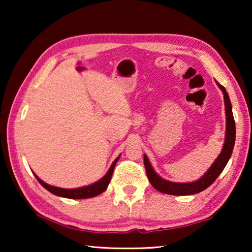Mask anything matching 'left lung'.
Listing matches in <instances>:
<instances>
[{
	"label": "left lung",
	"instance_id": "8db88e82",
	"mask_svg": "<svg viewBox=\"0 0 252 252\" xmlns=\"http://www.w3.org/2000/svg\"><path fill=\"white\" fill-rule=\"evenodd\" d=\"M219 89L223 93V100H224V108H225V136H224V143L221 150L220 155L215 160V162L211 164V167L207 170V172L203 176L195 180L193 182H172L165 179L161 178L155 170H153L152 165L149 161L148 157L143 156L144 167H146L147 176L149 181L155 188L156 190L160 191L162 193L165 194H173V195H189V194H195L201 192V191L206 190L208 187H210L216 179L220 176L222 172L225 165H227L230 157L232 155L234 141H236V123H234L233 114H232V106L231 102H230L228 92L220 83L217 82Z\"/></svg>",
	"mask_w": 252,
	"mask_h": 252
}]
</instances>
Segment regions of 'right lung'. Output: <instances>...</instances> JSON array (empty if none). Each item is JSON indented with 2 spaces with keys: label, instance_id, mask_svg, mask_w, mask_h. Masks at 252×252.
<instances>
[{
  "label": "right lung",
  "instance_id": "add662e5",
  "mask_svg": "<svg viewBox=\"0 0 252 252\" xmlns=\"http://www.w3.org/2000/svg\"><path fill=\"white\" fill-rule=\"evenodd\" d=\"M119 158H120V156H119L117 159L113 161V163L111 164L109 171L106 172L104 176L100 179L99 181L92 183V185L85 186V187L75 188V189H64V188L50 186V185H48V183H45L44 181H42L35 173H34V176H35V178L37 179V181L41 183L42 187H44L46 190L50 191L51 193L58 195V197L67 198V199L93 198V197H95V195H99L102 192H104V191L106 190V188H108L109 183L111 181V178H112L113 170H114V167H116Z\"/></svg>",
  "mask_w": 252,
  "mask_h": 252
}]
</instances>
